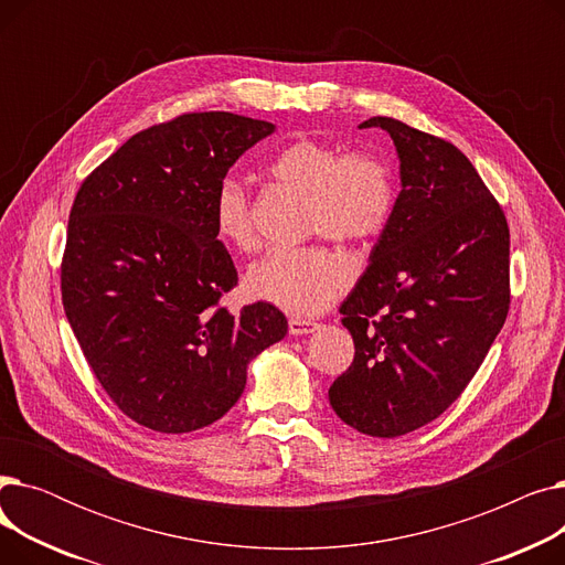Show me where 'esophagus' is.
<instances>
[{
    "mask_svg": "<svg viewBox=\"0 0 565 565\" xmlns=\"http://www.w3.org/2000/svg\"><path fill=\"white\" fill-rule=\"evenodd\" d=\"M318 330V322H311V320H305V318H290L288 320V332L292 337H305V334H311Z\"/></svg>",
    "mask_w": 565,
    "mask_h": 565,
    "instance_id": "1",
    "label": "esophagus"
}]
</instances>
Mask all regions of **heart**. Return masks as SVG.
<instances>
[{
    "instance_id": "heart-1",
    "label": "heart",
    "mask_w": 565,
    "mask_h": 565,
    "mask_svg": "<svg viewBox=\"0 0 565 565\" xmlns=\"http://www.w3.org/2000/svg\"><path fill=\"white\" fill-rule=\"evenodd\" d=\"M267 169L290 190L307 196V228L341 243H366L387 228L396 183L390 164L371 153H345L318 139H295L273 156ZM215 231L243 254L258 247L247 188L228 175L213 203ZM352 281L350 263L337 252L309 245L275 249L245 277L249 298L295 316L328 309Z\"/></svg>"
}]
</instances>
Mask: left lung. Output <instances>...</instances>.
Listing matches in <instances>:
<instances>
[{"label":"left lung","instance_id":"obj_1","mask_svg":"<svg viewBox=\"0 0 565 565\" xmlns=\"http://www.w3.org/2000/svg\"><path fill=\"white\" fill-rule=\"evenodd\" d=\"M360 128L394 139L401 192L339 309L354 360L330 405L354 430L398 437L437 419L483 364L511 305V235L454 143L390 116Z\"/></svg>","mask_w":565,"mask_h":565}]
</instances>
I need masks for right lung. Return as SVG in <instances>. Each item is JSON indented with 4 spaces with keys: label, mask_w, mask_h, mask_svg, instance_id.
<instances>
[{
    "label": "right lung",
    "mask_w": 565,
    "mask_h": 565,
    "mask_svg": "<svg viewBox=\"0 0 565 565\" xmlns=\"http://www.w3.org/2000/svg\"><path fill=\"white\" fill-rule=\"evenodd\" d=\"M275 126L231 111L183 114L130 137L71 207L62 300L94 375L126 417L192 433L243 396L247 366L288 332L267 302L231 313L237 284L213 203Z\"/></svg>",
    "instance_id": "obj_1"
}]
</instances>
